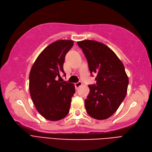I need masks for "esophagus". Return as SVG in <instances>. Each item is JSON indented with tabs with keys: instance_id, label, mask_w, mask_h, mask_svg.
Masks as SVG:
<instances>
[{
	"instance_id": "obj_1",
	"label": "esophagus",
	"mask_w": 152,
	"mask_h": 152,
	"mask_svg": "<svg viewBox=\"0 0 152 152\" xmlns=\"http://www.w3.org/2000/svg\"><path fill=\"white\" fill-rule=\"evenodd\" d=\"M82 85H83L82 82H81V81H79V82H77V83H75V85L76 88H78L80 87Z\"/></svg>"
}]
</instances>
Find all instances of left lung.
<instances>
[{
	"instance_id": "obj_1",
	"label": "left lung",
	"mask_w": 152,
	"mask_h": 152,
	"mask_svg": "<svg viewBox=\"0 0 152 152\" xmlns=\"http://www.w3.org/2000/svg\"><path fill=\"white\" fill-rule=\"evenodd\" d=\"M77 43L86 57L91 75L96 74V85L88 86L85 109L93 118L106 119L118 109L127 94L129 79L124 66L104 43L89 40Z\"/></svg>"
}]
</instances>
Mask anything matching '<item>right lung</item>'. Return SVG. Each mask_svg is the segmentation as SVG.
<instances>
[{"label":"right lung","instance_id":"add662e5","mask_svg":"<svg viewBox=\"0 0 152 152\" xmlns=\"http://www.w3.org/2000/svg\"><path fill=\"white\" fill-rule=\"evenodd\" d=\"M73 44L70 40L52 43L40 53L31 69L29 89L31 99L39 114L47 120L59 121L69 112L75 85L57 79L61 74L65 75L64 62Z\"/></svg>","mask_w":152,"mask_h":152}]
</instances>
